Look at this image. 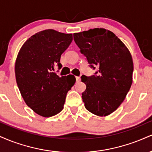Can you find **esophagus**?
<instances>
[{
    "label": "esophagus",
    "mask_w": 152,
    "mask_h": 152,
    "mask_svg": "<svg viewBox=\"0 0 152 152\" xmlns=\"http://www.w3.org/2000/svg\"><path fill=\"white\" fill-rule=\"evenodd\" d=\"M76 81H77V82L81 81V78H80V76H76Z\"/></svg>",
    "instance_id": "34e87169"
}]
</instances>
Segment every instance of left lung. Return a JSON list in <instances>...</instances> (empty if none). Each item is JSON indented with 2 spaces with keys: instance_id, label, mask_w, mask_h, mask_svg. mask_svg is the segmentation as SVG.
I'll list each match as a JSON object with an SVG mask.
<instances>
[{
  "instance_id": "obj_1",
  "label": "left lung",
  "mask_w": 152,
  "mask_h": 152,
  "mask_svg": "<svg viewBox=\"0 0 152 152\" xmlns=\"http://www.w3.org/2000/svg\"><path fill=\"white\" fill-rule=\"evenodd\" d=\"M74 39L91 66L98 69L94 76H81L86 86L82 93L85 107L96 116H108L121 105L132 86V55L114 33L104 28L75 33Z\"/></svg>"
}]
</instances>
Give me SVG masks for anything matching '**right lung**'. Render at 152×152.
<instances>
[{
    "instance_id": "add662e5",
    "label": "right lung",
    "mask_w": 152,
    "mask_h": 152,
    "mask_svg": "<svg viewBox=\"0 0 152 152\" xmlns=\"http://www.w3.org/2000/svg\"><path fill=\"white\" fill-rule=\"evenodd\" d=\"M72 34L48 29L23 43L15 64L17 85L24 102L35 113L50 117L64 109L68 91L76 82L73 75L59 76L54 67L62 65L61 56L71 44Z\"/></svg>"
}]
</instances>
